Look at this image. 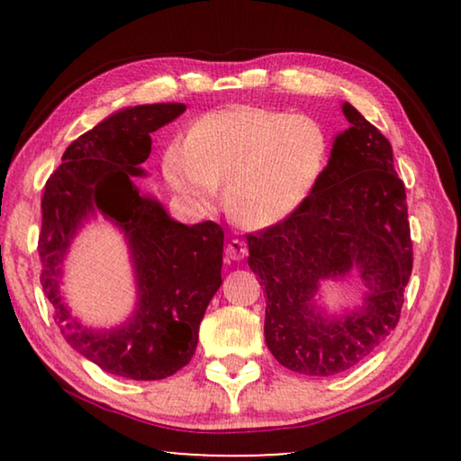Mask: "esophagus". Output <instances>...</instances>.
<instances>
[{
	"label": "esophagus",
	"instance_id": "obj_1",
	"mask_svg": "<svg viewBox=\"0 0 461 461\" xmlns=\"http://www.w3.org/2000/svg\"><path fill=\"white\" fill-rule=\"evenodd\" d=\"M246 254H248V246H246V241H241V240H230L228 246H225V258L228 260L240 262L246 258Z\"/></svg>",
	"mask_w": 461,
	"mask_h": 461
}]
</instances>
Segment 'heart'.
Masks as SVG:
<instances>
[{"instance_id":"b5f03b06","label":"heart","mask_w":461,"mask_h":461,"mask_svg":"<svg viewBox=\"0 0 461 461\" xmlns=\"http://www.w3.org/2000/svg\"><path fill=\"white\" fill-rule=\"evenodd\" d=\"M330 154V134L311 115L233 105L201 115L173 140L162 168L168 185L199 209L215 205L228 177V212L249 228H272L315 193Z\"/></svg>"}]
</instances>
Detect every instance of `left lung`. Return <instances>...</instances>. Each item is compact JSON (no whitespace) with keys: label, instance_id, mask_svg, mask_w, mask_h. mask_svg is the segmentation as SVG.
<instances>
[{"label":"left lung","instance_id":"obj_1","mask_svg":"<svg viewBox=\"0 0 461 461\" xmlns=\"http://www.w3.org/2000/svg\"><path fill=\"white\" fill-rule=\"evenodd\" d=\"M349 128L335 136L315 193L291 220L248 236V267L267 291L264 338L285 368L333 376L362 362L399 323L412 270L404 185L393 146L343 104ZM356 269L369 288L363 307L327 316L318 280Z\"/></svg>","mask_w":461,"mask_h":461}]
</instances>
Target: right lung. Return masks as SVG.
<instances>
[{
    "label": "right lung",
    "instance_id": "add662e5",
    "mask_svg": "<svg viewBox=\"0 0 461 461\" xmlns=\"http://www.w3.org/2000/svg\"><path fill=\"white\" fill-rule=\"evenodd\" d=\"M185 109V104L120 109L67 148L44 186L38 256L54 323L68 346L115 376L160 380L189 364L201 319L221 286L220 225L178 223L134 183V176L146 175L140 165L150 156L152 131ZM97 212L127 236L139 285L135 313L112 330L83 326L59 293L68 246Z\"/></svg>",
    "mask_w": 461,
    "mask_h": 461
}]
</instances>
